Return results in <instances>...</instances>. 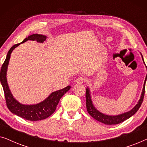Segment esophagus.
<instances>
[{
  "instance_id": "34e87169",
  "label": "esophagus",
  "mask_w": 147,
  "mask_h": 147,
  "mask_svg": "<svg viewBox=\"0 0 147 147\" xmlns=\"http://www.w3.org/2000/svg\"><path fill=\"white\" fill-rule=\"evenodd\" d=\"M85 81V79L83 77H80L77 78V80H76V82H77V84H82L83 82Z\"/></svg>"
}]
</instances>
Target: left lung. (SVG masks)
<instances>
[{
    "label": "left lung",
    "mask_w": 147,
    "mask_h": 147,
    "mask_svg": "<svg viewBox=\"0 0 147 147\" xmlns=\"http://www.w3.org/2000/svg\"><path fill=\"white\" fill-rule=\"evenodd\" d=\"M140 55L142 56V61H143V63L145 64L143 59V57H142V55L140 54ZM146 71H147V67L146 66ZM147 79V74L146 75L145 80H144V83L143 85V88H142L141 95H140V99L136 103V105L133 107L132 109L129 110L128 111H126V112L120 113V114L118 115H107L105 114L101 111H99L98 109H97L96 107L94 106V104L93 103V101H92L91 99V90H90L89 87H87L86 88V106H87V109L88 113H89L90 116L93 117L94 119L99 121L101 123H103V124H107V125H112V124H120V123L124 122L127 119L130 118L131 116H132L133 115L135 114L136 113V111L138 110V109L140 108V105H141L142 101H143L144 98V89H145V83Z\"/></svg>",
    "instance_id": "1"
}]
</instances>
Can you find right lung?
<instances>
[{
  "label": "right lung",
  "mask_w": 147,
  "mask_h": 147,
  "mask_svg": "<svg viewBox=\"0 0 147 147\" xmlns=\"http://www.w3.org/2000/svg\"><path fill=\"white\" fill-rule=\"evenodd\" d=\"M47 38L48 37L44 36V35L35 34L27 37L22 42L14 45L13 47H11V48L8 52L7 58H6L5 61L4 62L1 70L0 80L1 85L3 86L4 93H5L6 102H7L8 108L11 111V112L27 120H42L50 116L55 111L56 106L59 103L61 97L66 93H67L70 89V86L68 85L64 89L51 93L48 95V97H47L44 100L41 102L36 103V104L30 105L23 104L17 101L13 96L9 89L7 82V72L11 54L13 51L21 44L27 42V40H36L38 42L43 43L44 41H46Z\"/></svg>",
  "instance_id": "obj_1"
}]
</instances>
